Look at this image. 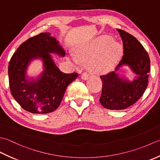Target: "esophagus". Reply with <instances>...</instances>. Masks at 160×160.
<instances>
[{"mask_svg":"<svg viewBox=\"0 0 160 160\" xmlns=\"http://www.w3.org/2000/svg\"><path fill=\"white\" fill-rule=\"evenodd\" d=\"M88 78V74L87 72H83L81 74V79L83 80H87Z\"/></svg>","mask_w":160,"mask_h":160,"instance_id":"esophagus-1","label":"esophagus"}]
</instances>
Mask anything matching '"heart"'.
Instances as JSON below:
<instances>
[{
	"mask_svg": "<svg viewBox=\"0 0 160 160\" xmlns=\"http://www.w3.org/2000/svg\"><path fill=\"white\" fill-rule=\"evenodd\" d=\"M122 55L119 43L112 40L109 36H102L77 50V56H72L73 63L79 64L80 60L89 62L90 70L94 73H104L115 66Z\"/></svg>",
	"mask_w": 160,
	"mask_h": 160,
	"instance_id": "1",
	"label": "heart"
}]
</instances>
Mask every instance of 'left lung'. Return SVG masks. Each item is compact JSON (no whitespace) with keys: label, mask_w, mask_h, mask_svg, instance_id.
<instances>
[{"label":"left lung","mask_w":160,"mask_h":160,"mask_svg":"<svg viewBox=\"0 0 160 160\" xmlns=\"http://www.w3.org/2000/svg\"><path fill=\"white\" fill-rule=\"evenodd\" d=\"M123 41V55L115 70L101 76L102 91L100 103L107 109L123 110L132 106L145 92L151 70L147 52L138 39L128 32L117 29ZM123 65L128 66L137 75L130 82L116 72Z\"/></svg>","instance_id":"1"}]
</instances>
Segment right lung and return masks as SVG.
Returning a JSON list of instances; mask_svg holds the SVG:
<instances>
[{
  "instance_id": "add662e5",
  "label": "right lung",
  "mask_w": 160,
  "mask_h": 160,
  "mask_svg": "<svg viewBox=\"0 0 160 160\" xmlns=\"http://www.w3.org/2000/svg\"><path fill=\"white\" fill-rule=\"evenodd\" d=\"M50 53L64 57L65 51L50 33L45 32L22 43L9 63L8 75L12 95L27 111L45 114L59 106L67 87L78 74H66L55 65ZM43 61L44 70L37 79L27 78L28 64L34 59Z\"/></svg>"
}]
</instances>
